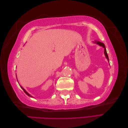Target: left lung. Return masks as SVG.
I'll return each mask as SVG.
<instances>
[{"instance_id":"left-lung-1","label":"left lung","mask_w":128,"mask_h":128,"mask_svg":"<svg viewBox=\"0 0 128 128\" xmlns=\"http://www.w3.org/2000/svg\"><path fill=\"white\" fill-rule=\"evenodd\" d=\"M95 43L98 44L99 45L102 46V48H104V55H105L106 58L108 60H109V58H108V54L107 53V51H106V47L105 46H104V43H102V42H99V41H96V42H94Z\"/></svg>"}]
</instances>
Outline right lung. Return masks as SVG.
<instances>
[{"label":"right lung","instance_id":"1","mask_svg":"<svg viewBox=\"0 0 128 128\" xmlns=\"http://www.w3.org/2000/svg\"><path fill=\"white\" fill-rule=\"evenodd\" d=\"M21 88H22L23 89V90H24V92L26 93V94H27V95H28V96H30V94H28V92H26V90H24V88H22V86H21Z\"/></svg>","mask_w":128,"mask_h":128}]
</instances>
